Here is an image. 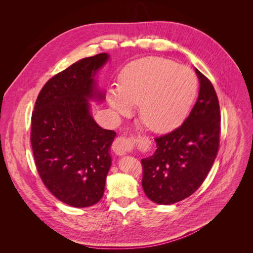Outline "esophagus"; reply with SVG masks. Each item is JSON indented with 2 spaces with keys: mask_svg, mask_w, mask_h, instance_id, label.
Wrapping results in <instances>:
<instances>
[{
  "mask_svg": "<svg viewBox=\"0 0 253 253\" xmlns=\"http://www.w3.org/2000/svg\"><path fill=\"white\" fill-rule=\"evenodd\" d=\"M133 137L119 136L118 138L115 139L113 143V151L117 155H125L126 153L131 152L133 149Z\"/></svg>",
  "mask_w": 253,
  "mask_h": 253,
  "instance_id": "34e87169",
  "label": "esophagus"
}]
</instances>
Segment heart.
<instances>
[{
  "label": "heart",
  "mask_w": 253,
  "mask_h": 253,
  "mask_svg": "<svg viewBox=\"0 0 253 253\" xmlns=\"http://www.w3.org/2000/svg\"><path fill=\"white\" fill-rule=\"evenodd\" d=\"M198 82L187 66L159 57L141 58L121 72L119 87H112L108 100L120 115L139 105L143 124L156 133L179 126L195 101Z\"/></svg>",
  "instance_id": "1"
}]
</instances>
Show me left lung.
Here are the masks:
<instances>
[{
	"label": "left lung",
	"instance_id": "left-lung-1",
	"mask_svg": "<svg viewBox=\"0 0 253 253\" xmlns=\"http://www.w3.org/2000/svg\"><path fill=\"white\" fill-rule=\"evenodd\" d=\"M201 81L196 103L183 124L156 137L157 150L141 159L142 188L152 202L171 205L192 195L208 175L219 148L220 113L211 81L195 70Z\"/></svg>",
	"mask_w": 253,
	"mask_h": 253
}]
</instances>
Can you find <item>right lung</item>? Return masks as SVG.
Returning a JSON list of instances; mask_svg holds the SVG:
<instances>
[{"mask_svg":"<svg viewBox=\"0 0 253 253\" xmlns=\"http://www.w3.org/2000/svg\"><path fill=\"white\" fill-rule=\"evenodd\" d=\"M108 53L84 58L53 76L38 95L30 142L40 177L53 196L84 208L101 200L116 136L99 126L87 99L102 100L95 88L97 71Z\"/></svg>","mask_w":253,"mask_h":253,"instance_id":"obj_1","label":"right lung"}]
</instances>
